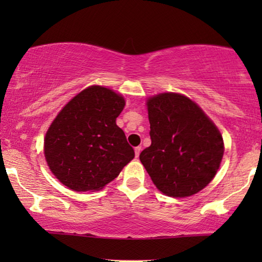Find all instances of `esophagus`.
<instances>
[{"instance_id":"esophagus-1","label":"esophagus","mask_w":262,"mask_h":262,"mask_svg":"<svg viewBox=\"0 0 262 262\" xmlns=\"http://www.w3.org/2000/svg\"><path fill=\"white\" fill-rule=\"evenodd\" d=\"M141 150H142V146H136V148H135V155H136V157L139 156V154H141Z\"/></svg>"}]
</instances>
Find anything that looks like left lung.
Instances as JSON below:
<instances>
[{
	"mask_svg": "<svg viewBox=\"0 0 262 262\" xmlns=\"http://www.w3.org/2000/svg\"><path fill=\"white\" fill-rule=\"evenodd\" d=\"M151 145L139 160L163 194L185 198L210 184L221 166L220 130L187 96L161 93L148 99Z\"/></svg>",
	"mask_w": 262,
	"mask_h": 262,
	"instance_id": "left-lung-1",
	"label": "left lung"
}]
</instances>
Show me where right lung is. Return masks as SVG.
I'll return each mask as SVG.
<instances>
[{"instance_id":"right-lung-1","label":"right lung","mask_w":262,"mask_h":262,"mask_svg":"<svg viewBox=\"0 0 262 262\" xmlns=\"http://www.w3.org/2000/svg\"><path fill=\"white\" fill-rule=\"evenodd\" d=\"M125 100L112 89L91 85L74 96L50 125L46 162L64 186L94 192L116 179L135 157L116 120Z\"/></svg>"}]
</instances>
